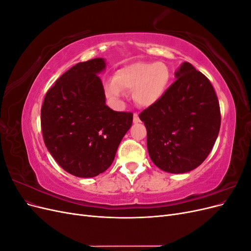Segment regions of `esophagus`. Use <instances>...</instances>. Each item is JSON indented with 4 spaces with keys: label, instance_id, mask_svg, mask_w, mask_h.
<instances>
[{
    "label": "esophagus",
    "instance_id": "1",
    "mask_svg": "<svg viewBox=\"0 0 251 251\" xmlns=\"http://www.w3.org/2000/svg\"><path fill=\"white\" fill-rule=\"evenodd\" d=\"M139 121H140V119H139L138 114H137V113H134V115H133V123H134V124H138Z\"/></svg>",
    "mask_w": 251,
    "mask_h": 251
}]
</instances>
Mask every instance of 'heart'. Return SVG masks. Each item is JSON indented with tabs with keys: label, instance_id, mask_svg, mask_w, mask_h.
<instances>
[{
	"label": "heart",
	"instance_id": "heart-1",
	"mask_svg": "<svg viewBox=\"0 0 251 251\" xmlns=\"http://www.w3.org/2000/svg\"><path fill=\"white\" fill-rule=\"evenodd\" d=\"M172 78L170 68L164 63L138 62L125 66L114 78L104 85L105 95L114 102H120L125 91H133L135 102L141 107L156 104L168 91Z\"/></svg>",
	"mask_w": 251,
	"mask_h": 251
}]
</instances>
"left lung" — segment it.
<instances>
[{"label": "left lung", "mask_w": 251, "mask_h": 251, "mask_svg": "<svg viewBox=\"0 0 251 251\" xmlns=\"http://www.w3.org/2000/svg\"><path fill=\"white\" fill-rule=\"evenodd\" d=\"M176 81L139 118L148 133L149 155L171 174L195 170L214 147L221 126L217 94L208 78L187 62L175 72Z\"/></svg>", "instance_id": "1"}]
</instances>
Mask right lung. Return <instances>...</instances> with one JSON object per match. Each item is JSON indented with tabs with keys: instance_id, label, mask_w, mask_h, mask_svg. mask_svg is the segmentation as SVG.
<instances>
[{
	"instance_id": "1",
	"label": "right lung",
	"mask_w": 251,
	"mask_h": 251,
	"mask_svg": "<svg viewBox=\"0 0 251 251\" xmlns=\"http://www.w3.org/2000/svg\"><path fill=\"white\" fill-rule=\"evenodd\" d=\"M104 69L100 57L73 66L48 90L42 105L45 144L60 168L80 178L95 177L110 168L133 123L132 113L105 104L98 76Z\"/></svg>"
}]
</instances>
